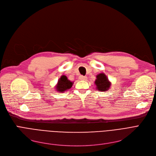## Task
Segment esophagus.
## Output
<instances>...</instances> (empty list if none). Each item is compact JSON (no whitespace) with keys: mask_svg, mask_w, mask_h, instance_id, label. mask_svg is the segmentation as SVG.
I'll return each instance as SVG.
<instances>
[{"mask_svg":"<svg viewBox=\"0 0 156 156\" xmlns=\"http://www.w3.org/2000/svg\"><path fill=\"white\" fill-rule=\"evenodd\" d=\"M79 79L80 80H87V77L83 76H79Z\"/></svg>","mask_w":156,"mask_h":156,"instance_id":"34e87169","label":"esophagus"}]
</instances>
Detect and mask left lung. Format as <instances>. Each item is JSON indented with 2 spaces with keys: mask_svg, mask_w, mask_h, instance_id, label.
<instances>
[{
  "mask_svg": "<svg viewBox=\"0 0 156 156\" xmlns=\"http://www.w3.org/2000/svg\"><path fill=\"white\" fill-rule=\"evenodd\" d=\"M94 83L96 85V89L101 92L108 91L111 87V82L104 73L98 74Z\"/></svg>",
  "mask_w": 156,
  "mask_h": 156,
  "instance_id": "obj_1",
  "label": "left lung"
}]
</instances>
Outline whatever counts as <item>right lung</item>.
I'll use <instances>...</instances> for the list:
<instances>
[{
	"label": "right lung",
	"instance_id": "obj_1",
	"mask_svg": "<svg viewBox=\"0 0 156 156\" xmlns=\"http://www.w3.org/2000/svg\"><path fill=\"white\" fill-rule=\"evenodd\" d=\"M73 85V81L69 80L66 76L62 75L58 80V81L55 86V88L57 92L62 93L70 89Z\"/></svg>",
	"mask_w": 156,
	"mask_h": 156
}]
</instances>
